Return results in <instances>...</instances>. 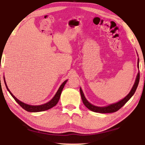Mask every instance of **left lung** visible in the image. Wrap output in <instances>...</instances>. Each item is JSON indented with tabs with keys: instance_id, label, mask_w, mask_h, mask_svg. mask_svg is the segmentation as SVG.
<instances>
[{
	"instance_id": "8db88e82",
	"label": "left lung",
	"mask_w": 145,
	"mask_h": 145,
	"mask_svg": "<svg viewBox=\"0 0 145 145\" xmlns=\"http://www.w3.org/2000/svg\"><path fill=\"white\" fill-rule=\"evenodd\" d=\"M138 67L139 68V58L138 59ZM139 81H140V72L138 73L136 80H135V84L133 86V87H132L131 91H130V93H129L127 96L123 98V99L119 101L117 103L109 105L108 106H101V107L97 106L91 104L90 103H89L88 100L86 99V98L85 97L82 88H80V91L82 100L83 101V103H84V104L85 105V106L89 110L92 111V112L100 113H109L115 112L116 111H118V110L121 108L124 105L127 103V101L131 98V97L134 95L135 92L136 91V90L138 87V84H139Z\"/></svg>"
}]
</instances>
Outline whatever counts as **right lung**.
<instances>
[{
	"instance_id": "add662e5",
	"label": "right lung",
	"mask_w": 145,
	"mask_h": 145,
	"mask_svg": "<svg viewBox=\"0 0 145 145\" xmlns=\"http://www.w3.org/2000/svg\"><path fill=\"white\" fill-rule=\"evenodd\" d=\"M4 80H5V78H4ZM67 81H68V80H66L60 85V87L59 88H58V90L57 91L56 94L55 95L54 98H52V99L50 101H48V102L46 103L45 104L41 105H30L26 104L24 102H22L21 101L18 100L16 97L14 96V95L11 93L10 90H9V89L8 88L7 86V84H6L5 80H4V82H5V84L6 86V88H7V90L9 91V93H10V94L12 95V97L14 98V100L16 101V102L18 105H19L22 108H24V110L27 111V112H43V111L49 110V109H50L51 108L54 107V106L56 105L57 103L58 102V101H59L61 91H62L64 86H65V85Z\"/></svg>"
}]
</instances>
